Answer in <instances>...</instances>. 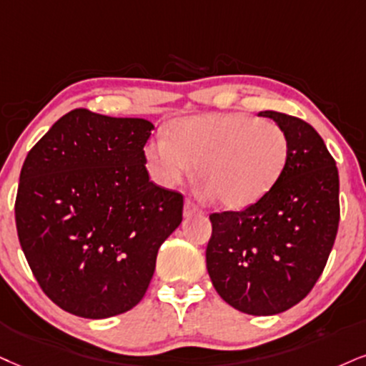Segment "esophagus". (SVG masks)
<instances>
[{
  "label": "esophagus",
  "instance_id": "1",
  "mask_svg": "<svg viewBox=\"0 0 366 366\" xmlns=\"http://www.w3.org/2000/svg\"><path fill=\"white\" fill-rule=\"evenodd\" d=\"M197 214H202V210L198 209V207L193 204L192 200L184 202V209H183L184 217H192V215H197Z\"/></svg>",
  "mask_w": 366,
  "mask_h": 366
}]
</instances>
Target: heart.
Wrapping results in <instances>:
<instances>
[{
    "instance_id": "heart-1",
    "label": "heart",
    "mask_w": 366,
    "mask_h": 366,
    "mask_svg": "<svg viewBox=\"0 0 366 366\" xmlns=\"http://www.w3.org/2000/svg\"><path fill=\"white\" fill-rule=\"evenodd\" d=\"M290 152L285 130L272 120L244 114L193 115L176 120L168 137L144 147L151 178L176 188L192 174L202 193L225 209H246L263 198L282 176Z\"/></svg>"
}]
</instances>
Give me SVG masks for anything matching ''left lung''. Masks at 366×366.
Segmentation results:
<instances>
[{
    "mask_svg": "<svg viewBox=\"0 0 366 366\" xmlns=\"http://www.w3.org/2000/svg\"><path fill=\"white\" fill-rule=\"evenodd\" d=\"M285 130L288 161L272 190L241 212L212 214L207 272L234 309L274 315L312 290L340 224V176L322 137L307 122L259 112Z\"/></svg>",
    "mask_w": 366,
    "mask_h": 366,
    "instance_id": "obj_1",
    "label": "left lung"
}]
</instances>
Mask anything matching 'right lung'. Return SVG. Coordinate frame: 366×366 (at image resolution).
Returning a JSON list of instances; mask_svg holds the SVG:
<instances>
[{
  "label": "right lung",
  "mask_w": 366,
  "mask_h": 366,
  "mask_svg": "<svg viewBox=\"0 0 366 366\" xmlns=\"http://www.w3.org/2000/svg\"><path fill=\"white\" fill-rule=\"evenodd\" d=\"M154 125L86 108L69 112L30 149L15 219L40 288L66 312L107 319L142 300L162 242L182 224V193L149 179Z\"/></svg>",
  "instance_id": "right-lung-1"
}]
</instances>
